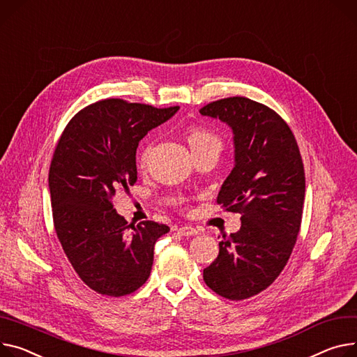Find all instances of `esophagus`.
<instances>
[{"mask_svg": "<svg viewBox=\"0 0 357 357\" xmlns=\"http://www.w3.org/2000/svg\"><path fill=\"white\" fill-rule=\"evenodd\" d=\"M178 234H181V236H196V234H199V231H197V229H195V227H191V226H181V227H176L174 229Z\"/></svg>", "mask_w": 357, "mask_h": 357, "instance_id": "obj_1", "label": "esophagus"}]
</instances>
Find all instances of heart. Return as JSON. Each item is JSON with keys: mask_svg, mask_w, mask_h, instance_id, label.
<instances>
[{"mask_svg": "<svg viewBox=\"0 0 357 357\" xmlns=\"http://www.w3.org/2000/svg\"><path fill=\"white\" fill-rule=\"evenodd\" d=\"M187 143L191 149V151L199 153L207 149H222V140L218 139V135H215L213 131L204 128V127H199V126H193L187 130ZM150 153V147H147L143 151L142 155V161L144 162L147 155Z\"/></svg>", "mask_w": 357, "mask_h": 357, "instance_id": "heart-1", "label": "heart"}]
</instances>
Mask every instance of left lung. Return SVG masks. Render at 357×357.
<instances>
[{
  "instance_id": "8db88e82",
  "label": "left lung",
  "mask_w": 357,
  "mask_h": 357,
  "mask_svg": "<svg viewBox=\"0 0 357 357\" xmlns=\"http://www.w3.org/2000/svg\"><path fill=\"white\" fill-rule=\"evenodd\" d=\"M200 114L233 130L234 167L217 204L241 214L240 230L218 243L203 279L218 296L249 298L279 278L294 248L306 190L303 161L287 123L264 104L229 97Z\"/></svg>"
}]
</instances>
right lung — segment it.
<instances>
[{"label": "right lung", "instance_id": "right-lung-1", "mask_svg": "<svg viewBox=\"0 0 357 357\" xmlns=\"http://www.w3.org/2000/svg\"><path fill=\"white\" fill-rule=\"evenodd\" d=\"M178 108L101 100L78 112L57 143L48 174L54 227L79 279L100 294L120 297L140 289L157 238L170 231L151 220L128 225L112 199L117 187L137 181L140 140Z\"/></svg>", "mask_w": 357, "mask_h": 357}]
</instances>
